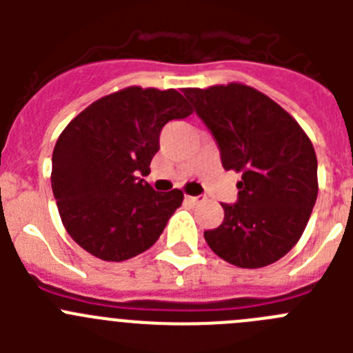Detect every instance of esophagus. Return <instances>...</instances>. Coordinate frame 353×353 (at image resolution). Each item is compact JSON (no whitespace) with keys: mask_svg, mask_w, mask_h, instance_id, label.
Masks as SVG:
<instances>
[{"mask_svg":"<svg viewBox=\"0 0 353 353\" xmlns=\"http://www.w3.org/2000/svg\"><path fill=\"white\" fill-rule=\"evenodd\" d=\"M203 199H205V196H187L185 201L189 205H198V203H201Z\"/></svg>","mask_w":353,"mask_h":353,"instance_id":"obj_1","label":"esophagus"}]
</instances>
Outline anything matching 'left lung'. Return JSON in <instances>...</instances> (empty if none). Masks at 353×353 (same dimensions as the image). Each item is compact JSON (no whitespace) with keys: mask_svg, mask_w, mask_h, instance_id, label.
Here are the masks:
<instances>
[{"mask_svg":"<svg viewBox=\"0 0 353 353\" xmlns=\"http://www.w3.org/2000/svg\"><path fill=\"white\" fill-rule=\"evenodd\" d=\"M226 171L242 174L239 199L205 232L208 248L240 269H260L297 244L318 194L316 154L302 127L265 93L240 83L185 88Z\"/></svg>","mask_w":353,"mask_h":353,"instance_id":"left-lung-1","label":"left lung"}]
</instances>
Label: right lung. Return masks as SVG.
<instances>
[{"label":"right lung","mask_w":353,"mask_h":353,"mask_svg":"<svg viewBox=\"0 0 353 353\" xmlns=\"http://www.w3.org/2000/svg\"><path fill=\"white\" fill-rule=\"evenodd\" d=\"M189 114L176 90L129 86L65 127L52 152L51 187L65 230L84 251L123 261L157 242L183 194L155 192L139 174L150 173L162 127Z\"/></svg>","instance_id":"add662e5"}]
</instances>
